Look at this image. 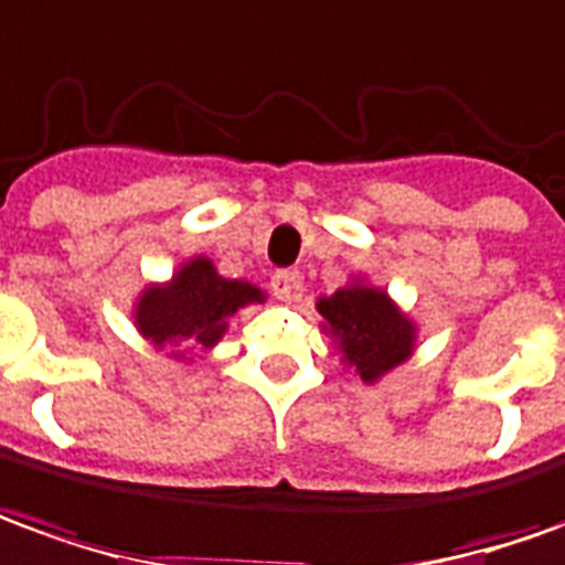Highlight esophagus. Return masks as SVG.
Instances as JSON below:
<instances>
[{
    "label": "esophagus",
    "instance_id": "obj_1",
    "mask_svg": "<svg viewBox=\"0 0 565 565\" xmlns=\"http://www.w3.org/2000/svg\"><path fill=\"white\" fill-rule=\"evenodd\" d=\"M301 286H305V276L298 270H276L270 279V289L279 301H295L301 295Z\"/></svg>",
    "mask_w": 565,
    "mask_h": 565
}]
</instances>
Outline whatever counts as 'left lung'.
<instances>
[{"mask_svg":"<svg viewBox=\"0 0 565 565\" xmlns=\"http://www.w3.org/2000/svg\"><path fill=\"white\" fill-rule=\"evenodd\" d=\"M326 332H332L363 381H379L394 365L406 363L415 341V326L399 313L387 291L372 286H348L332 298H320Z\"/></svg>","mask_w":565,"mask_h":565,"instance_id":"obj_1","label":"left lung"}]
</instances>
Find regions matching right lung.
Returning a JSON list of instances; mask_svg holds the SVG:
<instances>
[{"label":"right lung","mask_w":565,"mask_h":565,"mask_svg":"<svg viewBox=\"0 0 565 565\" xmlns=\"http://www.w3.org/2000/svg\"><path fill=\"white\" fill-rule=\"evenodd\" d=\"M264 301L260 289L239 279L217 276L209 258H193L184 264L169 286H153L141 295L135 320L143 338L157 348L162 344H193L212 348L227 329V320L245 305ZM181 356V353H174Z\"/></svg>","instance_id":"obj_1"}]
</instances>
